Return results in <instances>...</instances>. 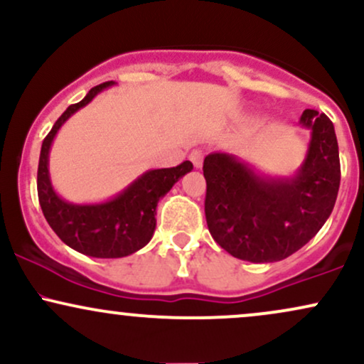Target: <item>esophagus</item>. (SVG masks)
Wrapping results in <instances>:
<instances>
[{"label": "esophagus", "instance_id": "obj_1", "mask_svg": "<svg viewBox=\"0 0 364 364\" xmlns=\"http://www.w3.org/2000/svg\"><path fill=\"white\" fill-rule=\"evenodd\" d=\"M190 161L193 162L195 168H202V164H203V152H202V150H200V149L191 150Z\"/></svg>", "mask_w": 364, "mask_h": 364}]
</instances>
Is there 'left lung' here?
<instances>
[{"label": "left lung", "mask_w": 364, "mask_h": 364, "mask_svg": "<svg viewBox=\"0 0 364 364\" xmlns=\"http://www.w3.org/2000/svg\"><path fill=\"white\" fill-rule=\"evenodd\" d=\"M299 123L311 129V140L292 178L260 176L223 152L208 154L203 161L208 231L240 260H284L303 248L332 214L341 185L336 129L315 109H304Z\"/></svg>", "instance_id": "left-lung-1"}]
</instances>
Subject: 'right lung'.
<instances>
[{
    "mask_svg": "<svg viewBox=\"0 0 364 364\" xmlns=\"http://www.w3.org/2000/svg\"><path fill=\"white\" fill-rule=\"evenodd\" d=\"M111 85L112 82H104L92 87L80 102L72 104L63 112L43 141L37 169V195L48 224L63 243L95 258L128 257L144 248L152 240L156 229L159 200L179 178L193 169V164L185 161L176 168L147 171L109 202L94 205H77L56 195L48 169L54 136L73 112L87 106L99 92Z\"/></svg>",
    "mask_w": 364,
    "mask_h": 364,
    "instance_id": "1",
    "label": "right lung"
}]
</instances>
